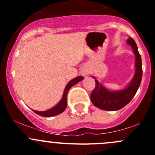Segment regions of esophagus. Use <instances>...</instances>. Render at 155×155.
<instances>
[{
	"label": "esophagus",
	"instance_id": "obj_1",
	"mask_svg": "<svg viewBox=\"0 0 155 155\" xmlns=\"http://www.w3.org/2000/svg\"><path fill=\"white\" fill-rule=\"evenodd\" d=\"M81 73L82 74V76H86V75L87 74V71L85 70H82V71H81Z\"/></svg>",
	"mask_w": 155,
	"mask_h": 155
}]
</instances>
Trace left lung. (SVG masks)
I'll return each mask as SVG.
<instances>
[{
    "label": "left lung",
    "mask_w": 155,
    "mask_h": 155,
    "mask_svg": "<svg viewBox=\"0 0 155 155\" xmlns=\"http://www.w3.org/2000/svg\"><path fill=\"white\" fill-rule=\"evenodd\" d=\"M127 43L131 46L135 54V74L127 86L121 90L110 91L98 82L94 76H92L96 86L91 94V101L95 107L103 110L116 111L125 107L135 96L141 83L143 76L141 55L134 39L129 37Z\"/></svg>",
    "instance_id": "obj_1"
}]
</instances>
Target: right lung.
Masks as SVG:
<instances>
[{
    "mask_svg": "<svg viewBox=\"0 0 155 155\" xmlns=\"http://www.w3.org/2000/svg\"><path fill=\"white\" fill-rule=\"evenodd\" d=\"M84 77H82V76H77V77L74 78L73 79L70 80V82H68V85H66V87H65L61 100L59 101V103L57 105H55L54 107H53L52 108H51V109L46 111H34L36 114L43 117H52L54 116V115H57L62 113V112L66 109L67 105H68V104H67V96H68V92L69 89H70L72 86H73L74 85H76V83H78L79 82L82 81Z\"/></svg>",
    "mask_w": 155,
    "mask_h": 155,
    "instance_id": "add662e5",
    "label": "right lung"
}]
</instances>
